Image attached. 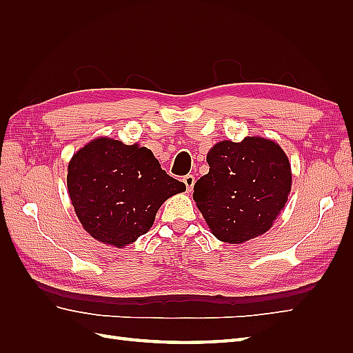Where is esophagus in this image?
Listing matches in <instances>:
<instances>
[{
    "instance_id": "34e87169",
    "label": "esophagus",
    "mask_w": 353,
    "mask_h": 353,
    "mask_svg": "<svg viewBox=\"0 0 353 353\" xmlns=\"http://www.w3.org/2000/svg\"><path fill=\"white\" fill-rule=\"evenodd\" d=\"M183 181H184V184H185V187H187V190H188V191L193 190L194 183H196V178H194V175L188 174V175H185V176L183 178Z\"/></svg>"
}]
</instances>
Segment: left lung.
Masks as SVG:
<instances>
[{
  "instance_id": "1",
  "label": "left lung",
  "mask_w": 353,
  "mask_h": 353,
  "mask_svg": "<svg viewBox=\"0 0 353 353\" xmlns=\"http://www.w3.org/2000/svg\"><path fill=\"white\" fill-rule=\"evenodd\" d=\"M209 172L193 199L212 234L239 244L268 231L287 201L292 170L279 144L261 137L221 141L208 153Z\"/></svg>"
}]
</instances>
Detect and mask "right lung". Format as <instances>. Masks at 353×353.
Wrapping results in <instances>:
<instances>
[{
    "label": "right lung",
    "instance_id": "add662e5",
    "mask_svg": "<svg viewBox=\"0 0 353 353\" xmlns=\"http://www.w3.org/2000/svg\"><path fill=\"white\" fill-rule=\"evenodd\" d=\"M68 188L83 228L122 248L150 230L162 203L185 184L169 176L148 148L97 138L73 154Z\"/></svg>",
    "mask_w": 353,
    "mask_h": 353
}]
</instances>
